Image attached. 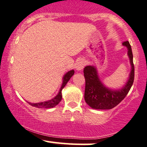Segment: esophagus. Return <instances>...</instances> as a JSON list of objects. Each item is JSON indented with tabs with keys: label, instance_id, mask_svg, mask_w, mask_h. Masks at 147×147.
Here are the masks:
<instances>
[{
	"label": "esophagus",
	"instance_id": "obj_1",
	"mask_svg": "<svg viewBox=\"0 0 147 147\" xmlns=\"http://www.w3.org/2000/svg\"><path fill=\"white\" fill-rule=\"evenodd\" d=\"M85 65H86V61L83 59H80L77 61L76 64V69L77 71H81L84 68Z\"/></svg>",
	"mask_w": 147,
	"mask_h": 147
}]
</instances>
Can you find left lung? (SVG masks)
<instances>
[{
	"label": "left lung",
	"instance_id": "left-lung-1",
	"mask_svg": "<svg viewBox=\"0 0 147 147\" xmlns=\"http://www.w3.org/2000/svg\"><path fill=\"white\" fill-rule=\"evenodd\" d=\"M123 45L127 49L131 71L127 82L121 88L115 90L106 87L101 81L97 68L94 66H86L84 68L83 73L86 79L84 98L86 103L91 108L103 110L113 109L125 97L130 91L135 77L133 55L128 41L123 42Z\"/></svg>",
	"mask_w": 147,
	"mask_h": 147
}]
</instances>
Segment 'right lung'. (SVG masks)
I'll return each mask as SVG.
<instances>
[{"mask_svg": "<svg viewBox=\"0 0 147 147\" xmlns=\"http://www.w3.org/2000/svg\"><path fill=\"white\" fill-rule=\"evenodd\" d=\"M74 74V70H71L69 71H68L64 74V76H63L62 78V84H61V86L59 89V92L58 94L55 96V97H53V99H50L48 101H45V102H39V103H30L29 104L30 105L33 106V107H36V108H46V109H50V108H53L55 106H57L58 104L60 102L61 100V98H62V95H61V90H62L63 88L65 87L67 83H68L70 78H71L72 76Z\"/></svg>", "mask_w": 147, "mask_h": 147, "instance_id": "1", "label": "right lung"}]
</instances>
